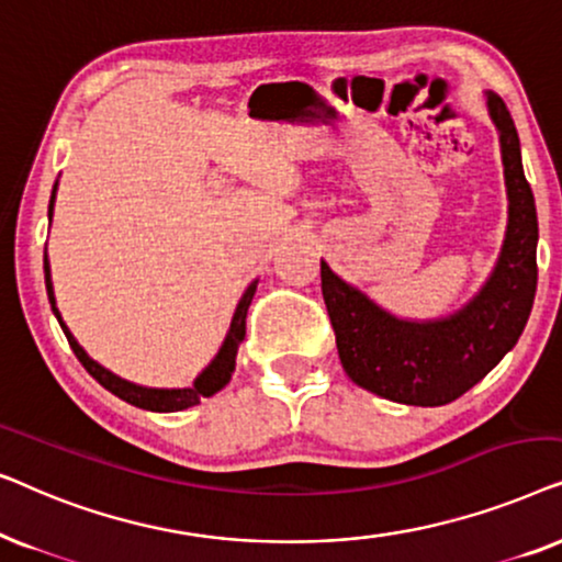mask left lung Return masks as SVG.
<instances>
[{
    "mask_svg": "<svg viewBox=\"0 0 562 562\" xmlns=\"http://www.w3.org/2000/svg\"><path fill=\"white\" fill-rule=\"evenodd\" d=\"M502 145L509 220L494 271L479 294L448 317L404 319L342 281L322 260V296L345 373L396 404L442 406L494 371L525 333L537 291V210L521 168L519 135L502 97L486 91Z\"/></svg>",
    "mask_w": 562,
    "mask_h": 562,
    "instance_id": "8db88e82",
    "label": "left lung"
}]
</instances>
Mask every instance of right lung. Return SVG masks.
<instances>
[{"label":"right lung","mask_w":562,"mask_h":562,"mask_svg":"<svg viewBox=\"0 0 562 562\" xmlns=\"http://www.w3.org/2000/svg\"><path fill=\"white\" fill-rule=\"evenodd\" d=\"M56 191H58V181H56V187H53V194H50L48 220L53 217V206H56ZM43 271H45V291H48L50 310H53V314H56L58 325H60V329H64L66 340H68V345H71V350L76 352V358L81 360V366L87 368V371L94 375V379L102 383L106 391H112V394L120 396L122 402L140 406V409H148V412H181V409H189V406H196L206 396H214L217 391L227 386L229 379H233L235 356H237V348H240V342L245 340V317H248V306L252 302V296H256L258 279L252 281L248 289H245V294L240 296V302H237V306H235V314H233V322H229L225 342H222L217 356L212 358V363L196 375L194 386H189V389H150V386H140V383L120 379V375L112 373L110 368L99 366L94 358H89V352L83 350L79 342H76V337L71 335V329L66 327V322H64V317H60V312L56 306V294H53V281H50L48 252L43 256Z\"/></svg>","instance_id":"add662e5"}]
</instances>
